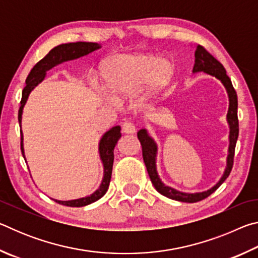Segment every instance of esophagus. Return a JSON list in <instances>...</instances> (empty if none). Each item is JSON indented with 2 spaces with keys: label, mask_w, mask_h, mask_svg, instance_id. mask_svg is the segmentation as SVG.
Returning <instances> with one entry per match:
<instances>
[{
  "label": "esophagus",
  "mask_w": 258,
  "mask_h": 258,
  "mask_svg": "<svg viewBox=\"0 0 258 258\" xmlns=\"http://www.w3.org/2000/svg\"><path fill=\"white\" fill-rule=\"evenodd\" d=\"M121 130H123V132L125 134H133L135 133V131H137L132 121H125L123 126H121Z\"/></svg>",
  "instance_id": "1"
}]
</instances>
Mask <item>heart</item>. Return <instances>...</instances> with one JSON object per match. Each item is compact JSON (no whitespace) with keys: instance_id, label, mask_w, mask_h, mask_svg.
<instances>
[{"instance_id":"obj_1","label":"heart","mask_w":258,"mask_h":258,"mask_svg":"<svg viewBox=\"0 0 258 258\" xmlns=\"http://www.w3.org/2000/svg\"><path fill=\"white\" fill-rule=\"evenodd\" d=\"M174 72L171 60L148 53L115 55L102 67L104 84L116 99L133 97L141 86L145 99L149 98L171 82Z\"/></svg>"}]
</instances>
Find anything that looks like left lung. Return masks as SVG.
Returning <instances> with one entry per match:
<instances>
[{"label": "left lung", "mask_w": 258, "mask_h": 258, "mask_svg": "<svg viewBox=\"0 0 258 258\" xmlns=\"http://www.w3.org/2000/svg\"><path fill=\"white\" fill-rule=\"evenodd\" d=\"M195 66H194V73L204 72L216 77L217 80L222 82L226 89V92L229 95V110L228 115H226V120H228L229 127H230V135H229V155L226 158V168L224 171L223 176L218 181L215 185L207 191L204 192H196V194H185V192L177 191L173 189L171 186L165 185L158 176L156 167V156H157V145L155 140L152 139L149 134H148L146 128L140 130L138 132V139L142 147V156L143 160H145L146 167L148 174H149L150 180L152 184L156 187V190L159 192L160 195L165 196L169 199L177 200V202L182 203H197L211 196L214 191L218 189L222 183H223L226 177L230 175L231 169L233 166V158H234V149L235 143H237L238 135H239V120H238V98L237 92H235L234 87L231 83L229 76L226 75V71L220 61L216 60L214 56L209 53V52L205 49L204 46L198 45L196 47L195 52Z\"/></svg>", "instance_id": "1"}]
</instances>
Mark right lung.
Listing matches in <instances>:
<instances>
[{"instance_id":"1","label":"right lung","mask_w":258,"mask_h":258,"mask_svg":"<svg viewBox=\"0 0 258 258\" xmlns=\"http://www.w3.org/2000/svg\"><path fill=\"white\" fill-rule=\"evenodd\" d=\"M98 43L92 42H76V43H67V44H60L52 49L49 53H47L44 58L38 61L35 64L32 71H30L29 75L26 78V86L23 90V97H21L20 101V108L18 112V120L21 127V116H23V109L26 101H27L29 93L32 92V90L36 86L38 83H41L44 80L45 74L47 71H50L51 68L59 63H62L64 61L74 60L77 58H81L83 55H86L93 52L95 50L100 49ZM21 133V152L25 158V151H24V143H23V132ZM120 126H115L103 134V137L100 140L99 143V154L100 159H101L103 164V178L101 184H100L99 189L95 190L92 195L87 196L84 198L75 199V200H68V202H61V200H54L55 203L63 206L69 207H83L86 205H90L94 202H97L101 197H103L106 194L109 183H110L111 178V172H112V164H113V149L117 145V141L120 139ZM26 160V158H25Z\"/></svg>"}]
</instances>
